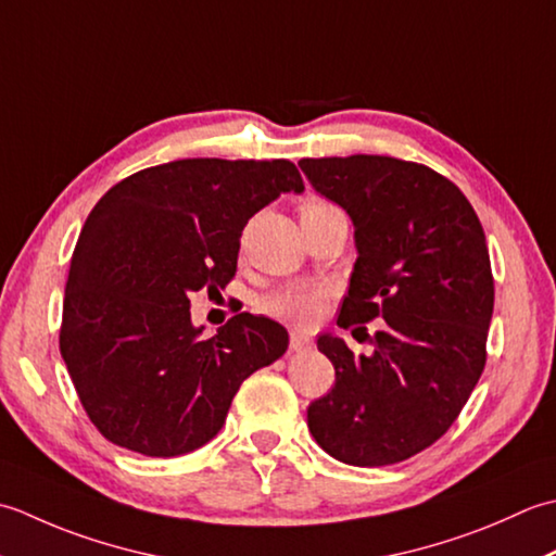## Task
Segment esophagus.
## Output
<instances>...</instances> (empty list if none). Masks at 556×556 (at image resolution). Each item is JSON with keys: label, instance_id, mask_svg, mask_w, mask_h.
I'll return each mask as SVG.
<instances>
[{"label": "esophagus", "instance_id": "esophagus-1", "mask_svg": "<svg viewBox=\"0 0 556 556\" xmlns=\"http://www.w3.org/2000/svg\"><path fill=\"white\" fill-rule=\"evenodd\" d=\"M309 336H304L302 331H290V350H294V353H298V350H304V348H309Z\"/></svg>", "mask_w": 556, "mask_h": 556}]
</instances>
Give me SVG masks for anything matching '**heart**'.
Returning <instances> with one entry per match:
<instances>
[{
	"label": "heart",
	"instance_id": "1",
	"mask_svg": "<svg viewBox=\"0 0 556 556\" xmlns=\"http://www.w3.org/2000/svg\"><path fill=\"white\" fill-rule=\"evenodd\" d=\"M333 208L331 203L319 201V199H309L302 203V215L304 213H316V211H328ZM321 290L312 288V286H288L280 288L276 292L266 294L262 300V309L268 316H276L280 321H288L294 326H309L316 314H319V304H321Z\"/></svg>",
	"mask_w": 556,
	"mask_h": 556
}]
</instances>
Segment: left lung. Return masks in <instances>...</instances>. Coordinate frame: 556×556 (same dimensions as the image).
<instances>
[{
	"mask_svg": "<svg viewBox=\"0 0 556 556\" xmlns=\"http://www.w3.org/2000/svg\"><path fill=\"white\" fill-rule=\"evenodd\" d=\"M300 167L355 225L338 326L387 321L371 355L319 336L336 383L307 407L309 432L348 466H391L446 434L484 369L494 309L484 230L463 191L427 165L348 155Z\"/></svg>",
	"mask_w": 556,
	"mask_h": 556,
	"instance_id": "1",
	"label": "left lung"
}]
</instances>
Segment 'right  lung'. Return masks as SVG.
I'll return each instance as SVG.
<instances>
[{
  "label": "right lung",
  "instance_id": "1",
  "mask_svg": "<svg viewBox=\"0 0 556 556\" xmlns=\"http://www.w3.org/2000/svg\"><path fill=\"white\" fill-rule=\"evenodd\" d=\"M286 191L290 161L187 157L146 167L90 211L64 290L60 350L90 422L112 444L173 458L220 432L235 393L288 350L242 312L201 338L189 294L235 278L244 225Z\"/></svg>",
  "mask_w": 556,
  "mask_h": 556
}]
</instances>
